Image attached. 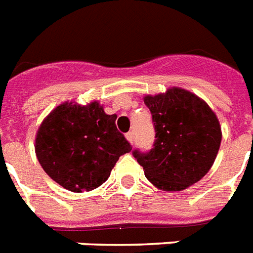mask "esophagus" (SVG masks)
Instances as JSON below:
<instances>
[{
	"label": "esophagus",
	"instance_id": "34e87169",
	"mask_svg": "<svg viewBox=\"0 0 253 253\" xmlns=\"http://www.w3.org/2000/svg\"><path fill=\"white\" fill-rule=\"evenodd\" d=\"M125 137H126V139H128L131 145H133V141H134V133H133V131H129V133H126V134H125Z\"/></svg>",
	"mask_w": 253,
	"mask_h": 253
}]
</instances>
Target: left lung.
I'll list each match as a JSON object with an SVG mask.
<instances>
[{
    "instance_id": "left-lung-1",
    "label": "left lung",
    "mask_w": 253,
    "mask_h": 253,
    "mask_svg": "<svg viewBox=\"0 0 253 253\" xmlns=\"http://www.w3.org/2000/svg\"><path fill=\"white\" fill-rule=\"evenodd\" d=\"M155 129L150 151L131 152L145 176L158 189L181 191L203 178L221 143V128L210 106L195 94L172 87L147 95Z\"/></svg>"
}]
</instances>
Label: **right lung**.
I'll use <instances>...</instances> for the list:
<instances>
[{
	"label": "right lung",
	"mask_w": 253,
	"mask_h": 253,
	"mask_svg": "<svg viewBox=\"0 0 253 253\" xmlns=\"http://www.w3.org/2000/svg\"><path fill=\"white\" fill-rule=\"evenodd\" d=\"M116 118L98 102L63 103L50 112L40 125L35 146L50 178L74 193L101 186L119 158L131 150L116 128Z\"/></svg>",
	"instance_id": "right-lung-1"
}]
</instances>
